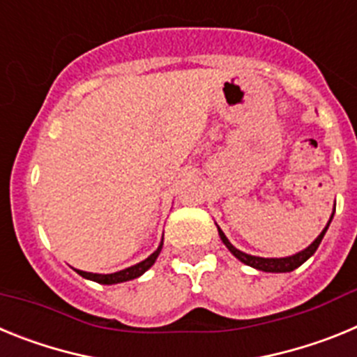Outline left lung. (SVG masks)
Here are the masks:
<instances>
[{"mask_svg":"<svg viewBox=\"0 0 357 357\" xmlns=\"http://www.w3.org/2000/svg\"><path fill=\"white\" fill-rule=\"evenodd\" d=\"M334 211H336V209H333V214H331V218H329V222H327L326 229L321 230L320 234H318V238L314 239V241L311 243L309 247H305L304 250L296 252V254H293V255H288V257H259V255L245 254V252L238 250V248H236L234 245H232V243L229 241V239H227V236L223 234V230L220 229V227H218V225L216 227H218V234H220V238H222L223 245H225V247L229 248L230 254L234 255L236 259H239V261H241V263L247 264V266L255 268V270H261V272L286 273V272H293L295 268H298V266H301V264H304L305 261H307L309 257H311V255L314 254V252H317L318 245H320L321 239H324V236H326L327 229H329L331 220H333V216H334Z\"/></svg>","mask_w":357,"mask_h":357,"instance_id":"1","label":"left lung"}]
</instances>
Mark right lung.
<instances>
[{"label":"right lung","instance_id":"right-lung-1","mask_svg":"<svg viewBox=\"0 0 357 357\" xmlns=\"http://www.w3.org/2000/svg\"><path fill=\"white\" fill-rule=\"evenodd\" d=\"M160 250H162V239H160L159 247H157V250L153 252V254H150L146 259L134 264V266H128L125 268V270H119V272H114V273H93V272H82V270H77V273L84 277V279L94 280V282H98V284L109 286V284H119V282H127V280L137 279V277L143 275L146 270H150V268L153 266V263L157 261V257H159Z\"/></svg>","mask_w":357,"mask_h":357}]
</instances>
